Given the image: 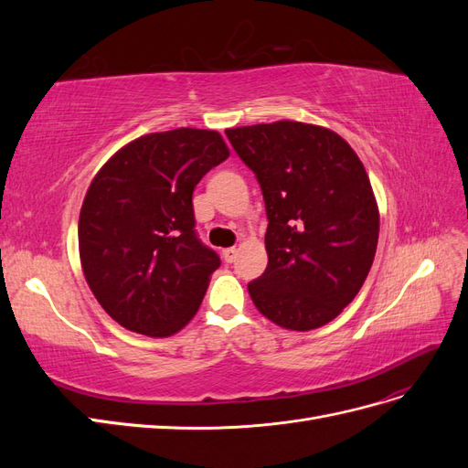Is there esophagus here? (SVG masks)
<instances>
[{
    "label": "esophagus",
    "instance_id": "34e87169",
    "mask_svg": "<svg viewBox=\"0 0 468 468\" xmlns=\"http://www.w3.org/2000/svg\"><path fill=\"white\" fill-rule=\"evenodd\" d=\"M222 258H224L226 263H232V261L238 258V250H236V248H226V250L222 251Z\"/></svg>",
    "mask_w": 468,
    "mask_h": 468
}]
</instances>
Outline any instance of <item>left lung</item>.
Wrapping results in <instances>:
<instances>
[{"label":"left lung","instance_id":"1","mask_svg":"<svg viewBox=\"0 0 468 468\" xmlns=\"http://www.w3.org/2000/svg\"><path fill=\"white\" fill-rule=\"evenodd\" d=\"M226 136L256 174L269 220L251 301L281 328H320L356 299L375 260L380 217L365 165L318 124L275 121Z\"/></svg>","mask_w":468,"mask_h":468}]
</instances>
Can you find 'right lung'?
Returning <instances> with one entry per match:
<instances>
[{"instance_id":"obj_1","label":"right lung","mask_w":468,"mask_h":468,"mask_svg":"<svg viewBox=\"0 0 468 468\" xmlns=\"http://www.w3.org/2000/svg\"><path fill=\"white\" fill-rule=\"evenodd\" d=\"M229 155L220 133L181 126L124 144L91 179L80 261L97 303L124 330L167 337L199 310L220 258L195 236L193 189Z\"/></svg>"}]
</instances>
